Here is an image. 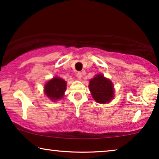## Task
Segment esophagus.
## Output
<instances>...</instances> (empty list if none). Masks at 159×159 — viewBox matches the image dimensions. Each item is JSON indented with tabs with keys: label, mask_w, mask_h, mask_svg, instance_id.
<instances>
[{
	"label": "esophagus",
	"mask_w": 159,
	"mask_h": 159,
	"mask_svg": "<svg viewBox=\"0 0 159 159\" xmlns=\"http://www.w3.org/2000/svg\"><path fill=\"white\" fill-rule=\"evenodd\" d=\"M76 76H77V78H78L79 80H81V78L82 77V74L81 72H78L77 73H76Z\"/></svg>",
	"instance_id": "esophagus-1"
}]
</instances>
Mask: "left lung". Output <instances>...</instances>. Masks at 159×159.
<instances>
[{"instance_id": "1", "label": "left lung", "mask_w": 159, "mask_h": 159, "mask_svg": "<svg viewBox=\"0 0 159 159\" xmlns=\"http://www.w3.org/2000/svg\"><path fill=\"white\" fill-rule=\"evenodd\" d=\"M89 87L93 98L97 102L105 104L113 99L114 95L113 84L101 74L91 79Z\"/></svg>"}]
</instances>
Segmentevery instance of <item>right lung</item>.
<instances>
[{
  "label": "right lung",
  "mask_w": 159,
  "mask_h": 159,
  "mask_svg": "<svg viewBox=\"0 0 159 159\" xmlns=\"http://www.w3.org/2000/svg\"><path fill=\"white\" fill-rule=\"evenodd\" d=\"M66 81L62 78L55 77L46 84L45 93L52 100H57L62 98L66 89Z\"/></svg>",
  "instance_id": "right-lung-1"
}]
</instances>
